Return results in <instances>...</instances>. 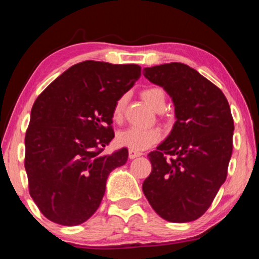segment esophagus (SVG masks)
<instances>
[{
  "label": "esophagus",
  "mask_w": 259,
  "mask_h": 259,
  "mask_svg": "<svg viewBox=\"0 0 259 259\" xmlns=\"http://www.w3.org/2000/svg\"><path fill=\"white\" fill-rule=\"evenodd\" d=\"M143 153L140 152H136V151H133V150H129V157L130 159H136V157H139L142 156Z\"/></svg>",
  "instance_id": "esophagus-1"
}]
</instances>
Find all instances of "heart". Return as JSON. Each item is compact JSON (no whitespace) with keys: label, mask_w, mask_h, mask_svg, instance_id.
<instances>
[{"label":"heart","mask_w":259,"mask_h":259,"mask_svg":"<svg viewBox=\"0 0 259 259\" xmlns=\"http://www.w3.org/2000/svg\"><path fill=\"white\" fill-rule=\"evenodd\" d=\"M142 98L151 108L156 112L163 111L165 107V94L161 88L151 87L142 91ZM126 97L122 96L116 100L113 108V119L121 121L123 116ZM162 138V133L157 128L152 129H138L129 128L121 131L116 136V144L121 147H126L129 150L140 152L147 150L156 144Z\"/></svg>","instance_id":"heart-1"}]
</instances>
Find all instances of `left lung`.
<instances>
[{
  "label": "left lung",
  "mask_w": 259,
  "mask_h": 259,
  "mask_svg": "<svg viewBox=\"0 0 259 259\" xmlns=\"http://www.w3.org/2000/svg\"><path fill=\"white\" fill-rule=\"evenodd\" d=\"M143 74L171 97L177 119L164 142L147 155L152 171L143 192L165 221H195L227 176L234 131L229 102L218 87L185 64L146 67Z\"/></svg>",
  "instance_id": "8db88e82"
}]
</instances>
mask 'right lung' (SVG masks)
Here are the masks:
<instances>
[{"mask_svg":"<svg viewBox=\"0 0 259 259\" xmlns=\"http://www.w3.org/2000/svg\"><path fill=\"white\" fill-rule=\"evenodd\" d=\"M136 64L73 65L35 100L25 136L29 194L49 221L78 225L97 211L108 175L128 150L103 155L114 138L113 108L140 77Z\"/></svg>","mask_w":259,"mask_h":259,"instance_id":"1","label":"right lung"}]
</instances>
